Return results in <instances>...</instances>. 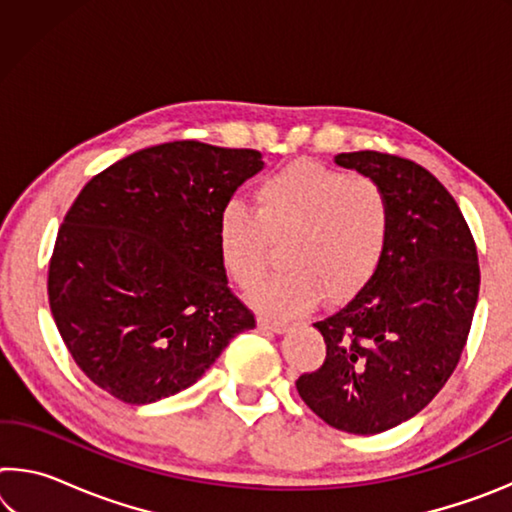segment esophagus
<instances>
[{
	"label": "esophagus",
	"mask_w": 512,
	"mask_h": 512,
	"mask_svg": "<svg viewBox=\"0 0 512 512\" xmlns=\"http://www.w3.org/2000/svg\"><path fill=\"white\" fill-rule=\"evenodd\" d=\"M257 327L264 329V332L273 334H284L289 329V323H282V320H268V318H257Z\"/></svg>",
	"instance_id": "34e87169"
}]
</instances>
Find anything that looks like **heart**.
Here are the masks:
<instances>
[{
  "label": "heart",
  "mask_w": 512,
  "mask_h": 512,
  "mask_svg": "<svg viewBox=\"0 0 512 512\" xmlns=\"http://www.w3.org/2000/svg\"><path fill=\"white\" fill-rule=\"evenodd\" d=\"M255 211L228 203L219 212L216 239L225 271L241 287L262 277L268 244L287 237L282 266L250 291L257 309L296 316L323 296L343 302L377 273L391 232V205L372 178L300 160L259 180Z\"/></svg>",
  "instance_id": "1"
}]
</instances>
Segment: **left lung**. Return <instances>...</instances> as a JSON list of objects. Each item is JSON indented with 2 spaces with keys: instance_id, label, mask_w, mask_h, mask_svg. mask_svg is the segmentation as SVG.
<instances>
[{
  "instance_id": "8db88e82",
  "label": "left lung",
  "mask_w": 512,
  "mask_h": 512,
  "mask_svg": "<svg viewBox=\"0 0 512 512\" xmlns=\"http://www.w3.org/2000/svg\"><path fill=\"white\" fill-rule=\"evenodd\" d=\"M334 162L381 185L391 232L372 280L314 323L327 354L296 388L329 427L372 436L420 413L452 377L479 300V257L454 196L420 164L377 151Z\"/></svg>"
}]
</instances>
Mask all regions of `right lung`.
<instances>
[{"label":"right lung","mask_w":512,"mask_h":512,"mask_svg":"<svg viewBox=\"0 0 512 512\" xmlns=\"http://www.w3.org/2000/svg\"><path fill=\"white\" fill-rule=\"evenodd\" d=\"M262 153L149 146L81 189L49 262V307L85 377L151 404L205 375L255 316L228 287L216 223Z\"/></svg>","instance_id":"right-lung-1"}]
</instances>
